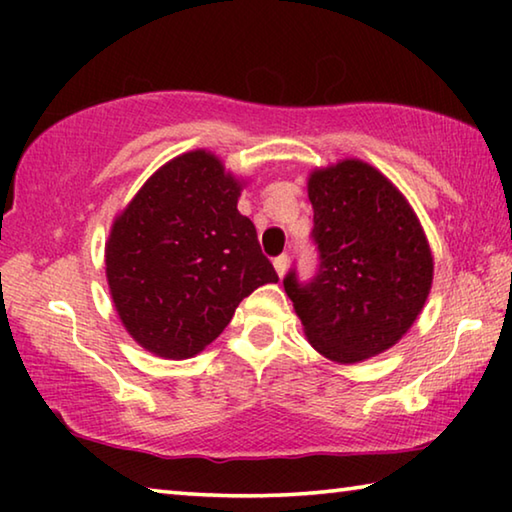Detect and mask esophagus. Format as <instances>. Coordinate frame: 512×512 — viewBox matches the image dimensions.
Masks as SVG:
<instances>
[{
    "label": "esophagus",
    "instance_id": "1",
    "mask_svg": "<svg viewBox=\"0 0 512 512\" xmlns=\"http://www.w3.org/2000/svg\"><path fill=\"white\" fill-rule=\"evenodd\" d=\"M273 266H275V273L280 275V277H284V275H287V268H289V257H287V255H282V257H275Z\"/></svg>",
    "mask_w": 512,
    "mask_h": 512
}]
</instances>
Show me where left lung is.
<instances>
[{
    "instance_id": "obj_1",
    "label": "left lung",
    "mask_w": 512,
    "mask_h": 512,
    "mask_svg": "<svg viewBox=\"0 0 512 512\" xmlns=\"http://www.w3.org/2000/svg\"><path fill=\"white\" fill-rule=\"evenodd\" d=\"M320 271L309 287L293 273L284 291L311 348L352 366L391 350L422 314L433 255L406 196L370 162L343 158L309 171Z\"/></svg>"
}]
</instances>
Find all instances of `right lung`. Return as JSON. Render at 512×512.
Returning a JSON list of instances; mask_svg holds the SVG:
<instances>
[{
    "instance_id": "1",
    "label": "right lung",
    "mask_w": 512,
    "mask_h": 512,
    "mask_svg": "<svg viewBox=\"0 0 512 512\" xmlns=\"http://www.w3.org/2000/svg\"><path fill=\"white\" fill-rule=\"evenodd\" d=\"M246 183L216 153L194 149L164 162L112 221L108 291L146 352L196 357L241 300L277 282L253 221L237 210Z\"/></svg>"
}]
</instances>
